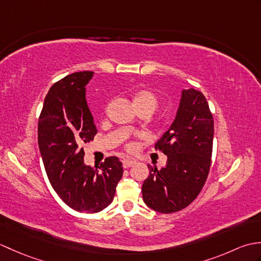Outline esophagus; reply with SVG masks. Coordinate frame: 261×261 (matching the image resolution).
Returning <instances> with one entry per match:
<instances>
[{
	"instance_id": "34e87169",
	"label": "esophagus",
	"mask_w": 261,
	"mask_h": 261,
	"mask_svg": "<svg viewBox=\"0 0 261 261\" xmlns=\"http://www.w3.org/2000/svg\"><path fill=\"white\" fill-rule=\"evenodd\" d=\"M123 167L124 168H129V167H132V166L134 165H136V160H134V159H123Z\"/></svg>"
}]
</instances>
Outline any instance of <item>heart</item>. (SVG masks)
<instances>
[{
    "label": "heart",
    "instance_id": "1",
    "mask_svg": "<svg viewBox=\"0 0 261 261\" xmlns=\"http://www.w3.org/2000/svg\"><path fill=\"white\" fill-rule=\"evenodd\" d=\"M132 101H134L136 108L149 107L154 110L158 104L157 96L149 90L137 91L134 95H132ZM127 149H132V145H127Z\"/></svg>",
    "mask_w": 261,
    "mask_h": 261
}]
</instances>
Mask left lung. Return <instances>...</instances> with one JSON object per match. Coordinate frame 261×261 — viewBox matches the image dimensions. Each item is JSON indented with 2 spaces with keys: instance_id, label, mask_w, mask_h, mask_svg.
<instances>
[{
  "instance_id": "1",
  "label": "left lung",
  "mask_w": 261,
  "mask_h": 261,
  "mask_svg": "<svg viewBox=\"0 0 261 261\" xmlns=\"http://www.w3.org/2000/svg\"><path fill=\"white\" fill-rule=\"evenodd\" d=\"M213 135V116L203 93L182 90L176 118L154 147L167 156V163L160 169L148 165L150 174L142 184L147 206L168 214L197 197L210 171Z\"/></svg>"
}]
</instances>
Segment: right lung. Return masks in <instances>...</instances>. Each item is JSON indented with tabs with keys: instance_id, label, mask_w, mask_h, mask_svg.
Instances as JSON below:
<instances>
[{
	"instance_id": "add662e5",
	"label": "right lung",
	"mask_w": 261,
	"mask_h": 261,
	"mask_svg": "<svg viewBox=\"0 0 261 261\" xmlns=\"http://www.w3.org/2000/svg\"><path fill=\"white\" fill-rule=\"evenodd\" d=\"M93 71H79L50 87L38 122V145L46 173L62 201L77 212L97 213L112 203L123 175L118 157L98 167L84 164L86 142L97 134L86 102Z\"/></svg>"
}]
</instances>
